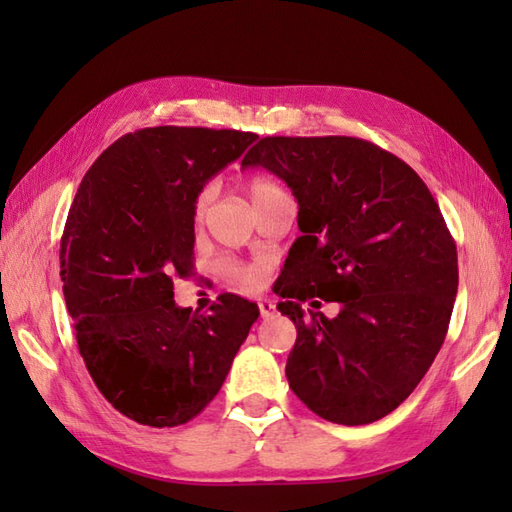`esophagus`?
Here are the masks:
<instances>
[{"instance_id": "34e87169", "label": "esophagus", "mask_w": 512, "mask_h": 512, "mask_svg": "<svg viewBox=\"0 0 512 512\" xmlns=\"http://www.w3.org/2000/svg\"><path fill=\"white\" fill-rule=\"evenodd\" d=\"M257 306H259V312H262V317L264 319H270V317H275V303L273 301H268V299H262V301H259L257 303Z\"/></svg>"}]
</instances>
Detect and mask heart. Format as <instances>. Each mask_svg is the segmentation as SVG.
I'll use <instances>...</instances> for the list:
<instances>
[{
    "label": "heart",
    "mask_w": 512,
    "mask_h": 512,
    "mask_svg": "<svg viewBox=\"0 0 512 512\" xmlns=\"http://www.w3.org/2000/svg\"><path fill=\"white\" fill-rule=\"evenodd\" d=\"M246 189H248L250 200H253V204H255L257 200H262L264 195L277 191L279 187H277L275 182H270L268 178L257 176V178H253V180L248 182ZM209 198H211L209 189H202V191L198 193V198H195V202H193V215H195V220H202V215H204V211H206V204H209ZM224 273L228 275V279L235 281V284H239V286H255V284H259V275L255 273V270L248 268V266H242V264L226 262V264H224Z\"/></svg>",
    "instance_id": "1"
}]
</instances>
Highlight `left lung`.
Instances as JSON below:
<instances>
[{"label": "left lung", "mask_w": 512, "mask_h": 512, "mask_svg": "<svg viewBox=\"0 0 512 512\" xmlns=\"http://www.w3.org/2000/svg\"><path fill=\"white\" fill-rule=\"evenodd\" d=\"M264 167L297 198L301 237L275 284L297 325L290 389L317 416L356 427L394 411L427 374L458 295V250L427 184L398 156L352 136H268ZM336 300L328 320L306 300Z\"/></svg>", "instance_id": "1"}]
</instances>
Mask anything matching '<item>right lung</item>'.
<instances>
[{
    "label": "right lung",
    "instance_id": "right-lung-1",
    "mask_svg": "<svg viewBox=\"0 0 512 512\" xmlns=\"http://www.w3.org/2000/svg\"><path fill=\"white\" fill-rule=\"evenodd\" d=\"M257 134L145 127L85 173L61 237L65 306L85 367L112 407L147 427H178L217 396L257 303L217 297L178 308L173 277L193 275V202Z\"/></svg>",
    "mask_w": 512,
    "mask_h": 512
}]
</instances>
